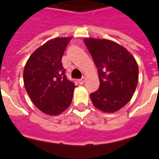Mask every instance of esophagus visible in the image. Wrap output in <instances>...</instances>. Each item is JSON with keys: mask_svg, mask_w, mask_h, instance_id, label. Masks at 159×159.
I'll return each instance as SVG.
<instances>
[{"mask_svg": "<svg viewBox=\"0 0 159 159\" xmlns=\"http://www.w3.org/2000/svg\"><path fill=\"white\" fill-rule=\"evenodd\" d=\"M84 81H85V78L84 77H83V78H81L80 80H79V84H83L84 83Z\"/></svg>", "mask_w": 159, "mask_h": 159, "instance_id": "34e87169", "label": "esophagus"}]
</instances>
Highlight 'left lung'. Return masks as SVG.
Listing matches in <instances>:
<instances>
[{"label": "left lung", "mask_w": 159, "mask_h": 159, "mask_svg": "<svg viewBox=\"0 0 159 159\" xmlns=\"http://www.w3.org/2000/svg\"><path fill=\"white\" fill-rule=\"evenodd\" d=\"M87 48L97 67L100 88L90 94L95 108L114 113L128 103L138 83V65L132 53L109 39L85 38Z\"/></svg>", "instance_id": "8db88e82"}]
</instances>
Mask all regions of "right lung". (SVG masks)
I'll return each mask as SVG.
<instances>
[{
    "mask_svg": "<svg viewBox=\"0 0 159 159\" xmlns=\"http://www.w3.org/2000/svg\"><path fill=\"white\" fill-rule=\"evenodd\" d=\"M71 37L55 38L37 48L27 59L23 82L31 101L42 112L58 116L71 104L75 85L64 75L61 59Z\"/></svg>",
    "mask_w": 159,
    "mask_h": 159,
    "instance_id": "1",
    "label": "right lung"
}]
</instances>
